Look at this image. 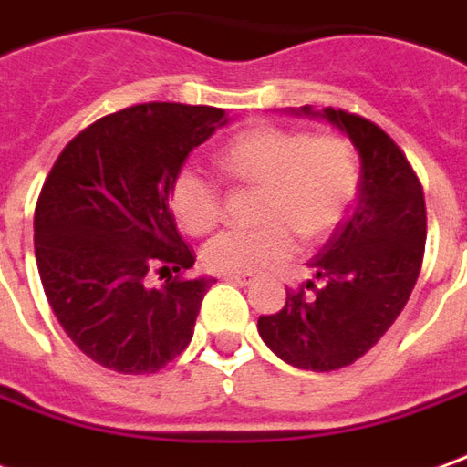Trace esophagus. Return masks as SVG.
<instances>
[{
  "instance_id": "1",
  "label": "esophagus",
  "mask_w": 467,
  "mask_h": 467,
  "mask_svg": "<svg viewBox=\"0 0 467 467\" xmlns=\"http://www.w3.org/2000/svg\"><path fill=\"white\" fill-rule=\"evenodd\" d=\"M224 280H230V283H237V285H247L250 283V275H223Z\"/></svg>"
}]
</instances>
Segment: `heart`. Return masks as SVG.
Segmentation results:
<instances>
[{
	"instance_id": "1",
	"label": "heart",
	"mask_w": 467,
	"mask_h": 467,
	"mask_svg": "<svg viewBox=\"0 0 467 467\" xmlns=\"http://www.w3.org/2000/svg\"><path fill=\"white\" fill-rule=\"evenodd\" d=\"M223 174L260 189L255 230H227L202 247V265L217 275H243L288 260L296 234L324 243L344 223L358 192L354 146L334 136L260 123L237 133L217 154ZM169 207L189 234L212 233L223 220V189L197 169H179Z\"/></svg>"
}]
</instances>
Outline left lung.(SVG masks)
Returning <instances> with one entry per match:
<instances>
[{"label":"left lung","mask_w":467,"mask_h":467,"mask_svg":"<svg viewBox=\"0 0 467 467\" xmlns=\"http://www.w3.org/2000/svg\"><path fill=\"white\" fill-rule=\"evenodd\" d=\"M321 116L357 146L361 197L308 263L319 283L290 288L278 313L257 318V331L293 367L334 371L364 357L410 301L425 257L427 212L415 169L374 120L344 109Z\"/></svg>","instance_id":"1"}]
</instances>
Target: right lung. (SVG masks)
Segmentation results:
<instances>
[{
  "instance_id": "right-lung-1",
  "label": "right lung",
  "mask_w": 467,
  "mask_h": 467,
  "mask_svg": "<svg viewBox=\"0 0 467 467\" xmlns=\"http://www.w3.org/2000/svg\"><path fill=\"white\" fill-rule=\"evenodd\" d=\"M224 110L139 103L65 146L35 207V257L52 313L88 358L154 374L189 347L210 278H189L194 253L169 210V184ZM149 272L167 283L151 289Z\"/></svg>"
}]
</instances>
